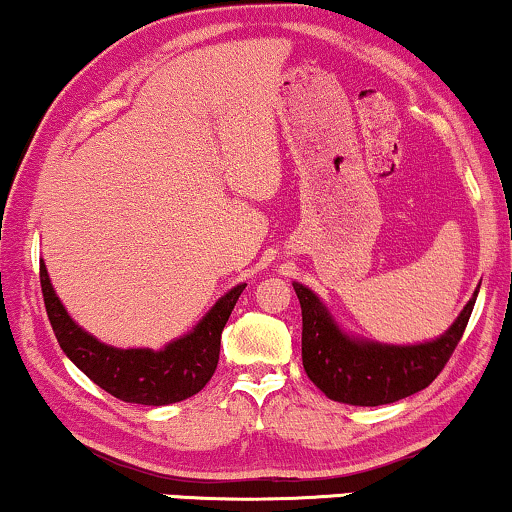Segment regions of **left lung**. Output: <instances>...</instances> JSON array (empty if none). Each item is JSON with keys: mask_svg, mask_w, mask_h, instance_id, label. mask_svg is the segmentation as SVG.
Wrapping results in <instances>:
<instances>
[{"mask_svg": "<svg viewBox=\"0 0 512 512\" xmlns=\"http://www.w3.org/2000/svg\"><path fill=\"white\" fill-rule=\"evenodd\" d=\"M303 310V366L310 380L338 403L387 405L429 387L450 361L471 319L478 289L457 321L422 345H382L352 338L335 324L326 305L307 286L293 282Z\"/></svg>", "mask_w": 512, "mask_h": 512, "instance_id": "left-lung-1", "label": "left lung"}]
</instances>
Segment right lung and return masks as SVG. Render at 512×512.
I'll use <instances>...</instances> for the list:
<instances>
[{
	"instance_id": "right-lung-1",
	"label": "right lung",
	"mask_w": 512,
	"mask_h": 512,
	"mask_svg": "<svg viewBox=\"0 0 512 512\" xmlns=\"http://www.w3.org/2000/svg\"><path fill=\"white\" fill-rule=\"evenodd\" d=\"M39 279L48 321L69 361H74V366L107 394L139 405L179 403L198 394L212 380L219 363L223 326L247 286L237 284L226 296L216 300V305L191 333L153 352V349H118L93 338L62 307L44 261L39 263Z\"/></svg>"
}]
</instances>
